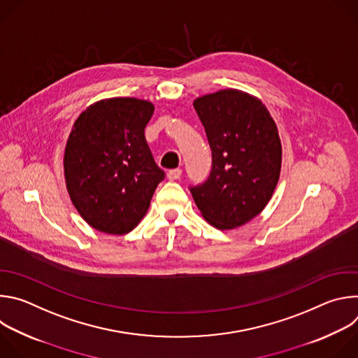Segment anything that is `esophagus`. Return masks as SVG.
I'll return each instance as SVG.
<instances>
[{"mask_svg": "<svg viewBox=\"0 0 358 358\" xmlns=\"http://www.w3.org/2000/svg\"><path fill=\"white\" fill-rule=\"evenodd\" d=\"M181 174H182V171H181L180 169H174V170H170V171L167 173V178H169L170 181H174V180H178V178L181 177Z\"/></svg>", "mask_w": 358, "mask_h": 358, "instance_id": "esophagus-1", "label": "esophagus"}]
</instances>
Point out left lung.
<instances>
[{
	"label": "left lung",
	"mask_w": 358,
	"mask_h": 358,
	"mask_svg": "<svg viewBox=\"0 0 358 358\" xmlns=\"http://www.w3.org/2000/svg\"><path fill=\"white\" fill-rule=\"evenodd\" d=\"M207 133L213 169L206 182L189 187L202 217L218 229H234L262 213L282 164L278 127L262 101L238 89L194 100Z\"/></svg>",
	"instance_id": "obj_1"
}]
</instances>
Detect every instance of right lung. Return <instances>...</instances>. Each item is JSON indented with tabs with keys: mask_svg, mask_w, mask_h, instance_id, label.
Wrapping results in <instances>:
<instances>
[{
	"mask_svg": "<svg viewBox=\"0 0 358 358\" xmlns=\"http://www.w3.org/2000/svg\"><path fill=\"white\" fill-rule=\"evenodd\" d=\"M155 106L134 97L93 103L69 134L64 170L69 196L94 229L123 235L145 215L164 180L144 137Z\"/></svg>",
	"mask_w": 358,
	"mask_h": 358,
	"instance_id": "right-lung-1",
	"label": "right lung"
}]
</instances>
